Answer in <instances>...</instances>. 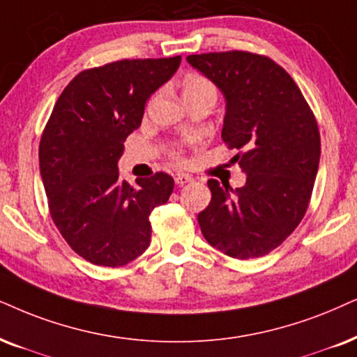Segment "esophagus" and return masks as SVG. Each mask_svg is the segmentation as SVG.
<instances>
[{
  "label": "esophagus",
  "mask_w": 357,
  "mask_h": 357,
  "mask_svg": "<svg viewBox=\"0 0 357 357\" xmlns=\"http://www.w3.org/2000/svg\"><path fill=\"white\" fill-rule=\"evenodd\" d=\"M174 181H176V184H178V186H184V184L191 183V181H192V178H191V176H189V174H184V173H181V174L176 176Z\"/></svg>",
  "instance_id": "esophagus-1"
}]
</instances>
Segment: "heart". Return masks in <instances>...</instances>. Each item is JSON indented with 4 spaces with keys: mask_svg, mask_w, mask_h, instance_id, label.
Masks as SVG:
<instances>
[{
    "mask_svg": "<svg viewBox=\"0 0 357 357\" xmlns=\"http://www.w3.org/2000/svg\"><path fill=\"white\" fill-rule=\"evenodd\" d=\"M184 96H214L215 89L209 80L201 77V75H191L184 80L183 84V97Z\"/></svg>",
    "mask_w": 357,
    "mask_h": 357,
    "instance_id": "obj_1",
    "label": "heart"
}]
</instances>
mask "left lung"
<instances>
[{
    "instance_id": "obj_1",
    "label": "left lung",
    "mask_w": 357,
    "mask_h": 357,
    "mask_svg": "<svg viewBox=\"0 0 357 357\" xmlns=\"http://www.w3.org/2000/svg\"><path fill=\"white\" fill-rule=\"evenodd\" d=\"M186 61L225 98L222 139L245 184L232 189L209 179V206L197 214L202 236L234 259H257L301 222L319 165L313 112L288 72L259 54L229 51Z\"/></svg>"
}]
</instances>
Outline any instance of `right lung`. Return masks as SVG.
Instances as JSON below:
<instances>
[{"label": "right lung", "mask_w": 357, "mask_h": 357, "mask_svg": "<svg viewBox=\"0 0 357 357\" xmlns=\"http://www.w3.org/2000/svg\"><path fill=\"white\" fill-rule=\"evenodd\" d=\"M179 64L181 56L125 59L84 70L54 105L39 145L40 178L54 224L90 264L121 267L150 245V214L174 181L156 173L130 186L119 178V160L146 100Z\"/></svg>", "instance_id": "add662e5"}]
</instances>
